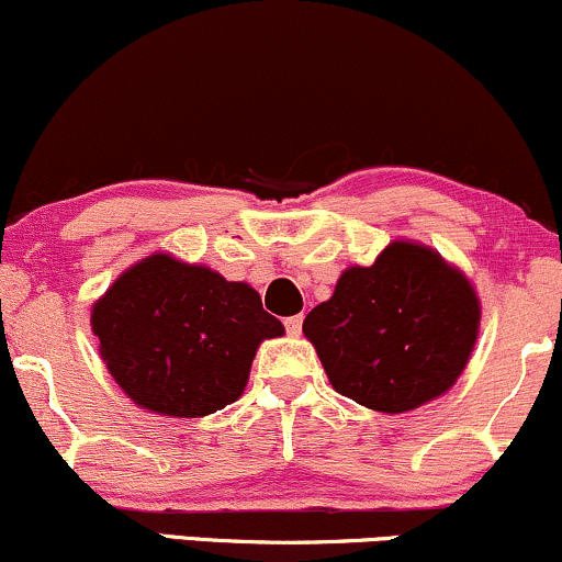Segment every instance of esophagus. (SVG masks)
I'll return each mask as SVG.
<instances>
[{
	"label": "esophagus",
	"mask_w": 562,
	"mask_h": 562,
	"mask_svg": "<svg viewBox=\"0 0 562 562\" xmlns=\"http://www.w3.org/2000/svg\"><path fill=\"white\" fill-rule=\"evenodd\" d=\"M301 327H303V317H301V314H295V317H288V319H285V330H288V335H301Z\"/></svg>",
	"instance_id": "1"
}]
</instances>
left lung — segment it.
<instances>
[{"instance_id": "left-lung-1", "label": "left lung", "mask_w": 562, "mask_h": 562, "mask_svg": "<svg viewBox=\"0 0 562 562\" xmlns=\"http://www.w3.org/2000/svg\"><path fill=\"white\" fill-rule=\"evenodd\" d=\"M479 295L441 256L391 243L372 267L340 274L303 319L340 396L378 412L415 409L465 370L479 338Z\"/></svg>"}]
</instances>
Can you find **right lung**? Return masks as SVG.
I'll use <instances>...</instances> for the list:
<instances>
[{
    "instance_id": "1",
    "label": "right lung",
    "mask_w": 562,
    "mask_h": 562,
    "mask_svg": "<svg viewBox=\"0 0 562 562\" xmlns=\"http://www.w3.org/2000/svg\"><path fill=\"white\" fill-rule=\"evenodd\" d=\"M92 330L134 404L158 415L203 417L240 396L256 348L285 327L245 282L156 254L94 303Z\"/></svg>"
}]
</instances>
